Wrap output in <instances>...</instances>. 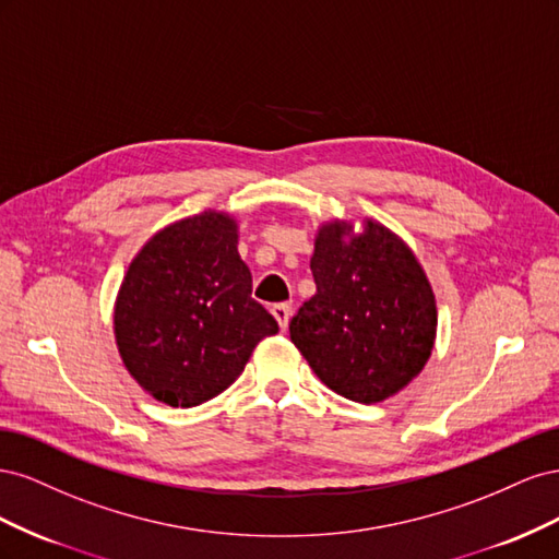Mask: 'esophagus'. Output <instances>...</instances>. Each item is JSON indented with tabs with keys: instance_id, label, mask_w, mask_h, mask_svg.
Listing matches in <instances>:
<instances>
[{
	"instance_id": "1",
	"label": "esophagus",
	"mask_w": 559,
	"mask_h": 559,
	"mask_svg": "<svg viewBox=\"0 0 559 559\" xmlns=\"http://www.w3.org/2000/svg\"><path fill=\"white\" fill-rule=\"evenodd\" d=\"M273 317L277 319L280 329L286 331V326H289V319H292V306H286V302H277V306H273Z\"/></svg>"
}]
</instances>
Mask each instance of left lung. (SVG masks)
<instances>
[{
    "mask_svg": "<svg viewBox=\"0 0 559 559\" xmlns=\"http://www.w3.org/2000/svg\"><path fill=\"white\" fill-rule=\"evenodd\" d=\"M310 267L317 294L292 319V343L335 394L380 403L427 366L436 341V296L413 249L366 218L321 224Z\"/></svg>",
    "mask_w": 559,
    "mask_h": 559,
    "instance_id": "8db88e82",
    "label": "left lung"
}]
</instances>
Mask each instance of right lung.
<instances>
[{
	"instance_id": "add662e5",
	"label": "right lung",
	"mask_w": 559,
	"mask_h": 559,
	"mask_svg": "<svg viewBox=\"0 0 559 559\" xmlns=\"http://www.w3.org/2000/svg\"><path fill=\"white\" fill-rule=\"evenodd\" d=\"M280 331L251 298L238 222L207 210L158 230L132 259L114 306L128 373L160 403L193 408L228 389Z\"/></svg>"
}]
</instances>
